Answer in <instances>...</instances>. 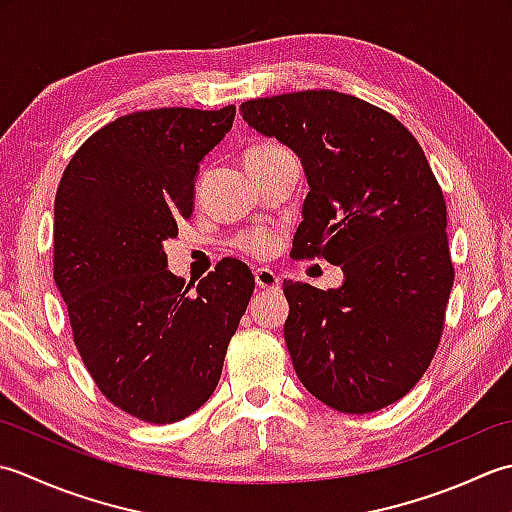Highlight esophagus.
<instances>
[{
    "label": "esophagus",
    "mask_w": 512,
    "mask_h": 512,
    "mask_svg": "<svg viewBox=\"0 0 512 512\" xmlns=\"http://www.w3.org/2000/svg\"><path fill=\"white\" fill-rule=\"evenodd\" d=\"M254 278H256L258 289H267V291H278L280 289V278L271 269H256Z\"/></svg>",
    "instance_id": "34e87169"
}]
</instances>
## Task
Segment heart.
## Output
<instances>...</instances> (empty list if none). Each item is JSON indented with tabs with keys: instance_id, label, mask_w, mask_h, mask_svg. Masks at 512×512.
<instances>
[{
	"instance_id": "b5f03b06",
	"label": "heart",
	"mask_w": 512,
	"mask_h": 512,
	"mask_svg": "<svg viewBox=\"0 0 512 512\" xmlns=\"http://www.w3.org/2000/svg\"><path fill=\"white\" fill-rule=\"evenodd\" d=\"M287 152L289 150L276 141H258L254 145H249L243 159H245L247 170H260ZM236 247L252 258H267L271 256V252H274L276 236L274 232H269V229H249V232L236 238Z\"/></svg>"
}]
</instances>
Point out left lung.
<instances>
[{
  "mask_svg": "<svg viewBox=\"0 0 512 512\" xmlns=\"http://www.w3.org/2000/svg\"><path fill=\"white\" fill-rule=\"evenodd\" d=\"M309 181L291 256L344 269L340 289L283 283L285 342L305 389L342 413L404 398L440 347L455 267L446 201L422 145L391 112L336 90L241 103Z\"/></svg>",
  "mask_w": 512,
  "mask_h": 512,
  "instance_id": "1",
  "label": "left lung"
}]
</instances>
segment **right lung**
Segmentation results:
<instances>
[{
	"label": "right lung",
	"mask_w": 512,
	"mask_h": 512,
	"mask_svg": "<svg viewBox=\"0 0 512 512\" xmlns=\"http://www.w3.org/2000/svg\"><path fill=\"white\" fill-rule=\"evenodd\" d=\"M236 106L156 108L103 125L72 154L55 196V269L72 340L99 391L150 424L210 400L254 276L223 258L196 289L163 241L192 216L196 170Z\"/></svg>",
	"instance_id": "add662e5"
}]
</instances>
